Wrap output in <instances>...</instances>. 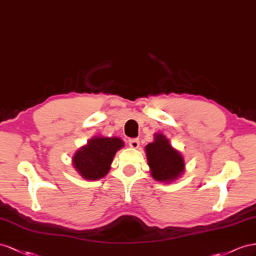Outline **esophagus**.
I'll return each mask as SVG.
<instances>
[{
  "mask_svg": "<svg viewBox=\"0 0 256 256\" xmlns=\"http://www.w3.org/2000/svg\"><path fill=\"white\" fill-rule=\"evenodd\" d=\"M128 144L130 148H138L140 147V140L138 138H130V140H128Z\"/></svg>",
  "mask_w": 256,
  "mask_h": 256,
  "instance_id": "1",
  "label": "esophagus"
}]
</instances>
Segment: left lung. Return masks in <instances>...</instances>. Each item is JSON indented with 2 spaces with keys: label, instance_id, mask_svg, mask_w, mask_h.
Returning a JSON list of instances; mask_svg holds the SVG:
<instances>
[{
  "label": "left lung",
  "instance_id": "1",
  "mask_svg": "<svg viewBox=\"0 0 256 256\" xmlns=\"http://www.w3.org/2000/svg\"><path fill=\"white\" fill-rule=\"evenodd\" d=\"M146 153L151 174L156 180L170 182L184 172V158L172 147L164 135H156V140L146 147Z\"/></svg>",
  "mask_w": 256,
  "mask_h": 256
}]
</instances>
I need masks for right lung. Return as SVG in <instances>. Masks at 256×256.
<instances>
[{"label":"right lung","instance_id":"obj_1","mask_svg":"<svg viewBox=\"0 0 256 256\" xmlns=\"http://www.w3.org/2000/svg\"><path fill=\"white\" fill-rule=\"evenodd\" d=\"M123 147L116 137H94L86 146L77 151L72 164L84 179L98 180L110 170L116 152Z\"/></svg>","mask_w":256,"mask_h":256}]
</instances>
